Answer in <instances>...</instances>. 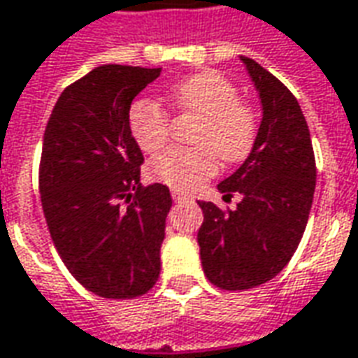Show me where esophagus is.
<instances>
[{"label":"esophagus","mask_w":358,"mask_h":358,"mask_svg":"<svg viewBox=\"0 0 358 358\" xmlns=\"http://www.w3.org/2000/svg\"><path fill=\"white\" fill-rule=\"evenodd\" d=\"M172 199H174L176 203H182V201H192L189 196H186V194H180L178 189H174V192H172Z\"/></svg>","instance_id":"esophagus-1"}]
</instances>
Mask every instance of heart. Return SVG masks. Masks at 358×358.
Returning <instances> with one entry per match:
<instances>
[{
    "instance_id": "obj_1",
    "label": "heart",
    "mask_w": 358,
    "mask_h": 358,
    "mask_svg": "<svg viewBox=\"0 0 358 358\" xmlns=\"http://www.w3.org/2000/svg\"><path fill=\"white\" fill-rule=\"evenodd\" d=\"M170 103L201 119L194 145L198 148H169L150 160V176L174 189H194L223 162H239L257 137L255 115L239 101V90L215 70L178 80L169 87ZM129 129L145 152L159 150L170 133V117L152 99H137L129 109Z\"/></svg>"
}]
</instances>
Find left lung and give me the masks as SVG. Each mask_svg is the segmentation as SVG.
<instances>
[{
    "mask_svg": "<svg viewBox=\"0 0 358 358\" xmlns=\"http://www.w3.org/2000/svg\"><path fill=\"white\" fill-rule=\"evenodd\" d=\"M259 92L262 119L249 157L217 189L241 201L227 213L199 201V259L223 290H249L272 280L300 245L315 192L312 138L298 99L268 70L241 57Z\"/></svg>",
    "mask_w": 358,
    "mask_h": 358,
    "instance_id": "obj_1",
    "label": "left lung"
}]
</instances>
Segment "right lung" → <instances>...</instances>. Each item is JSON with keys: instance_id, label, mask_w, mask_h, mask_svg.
Masks as SVG:
<instances>
[{"instance_id": "obj_1", "label": "right lung", "mask_w": 358, "mask_h": 358, "mask_svg": "<svg viewBox=\"0 0 358 358\" xmlns=\"http://www.w3.org/2000/svg\"><path fill=\"white\" fill-rule=\"evenodd\" d=\"M160 72L94 68L60 94L46 123L38 172L46 225L72 276L101 298H137L159 280L172 198L164 184H138L145 159L129 109Z\"/></svg>"}]
</instances>
